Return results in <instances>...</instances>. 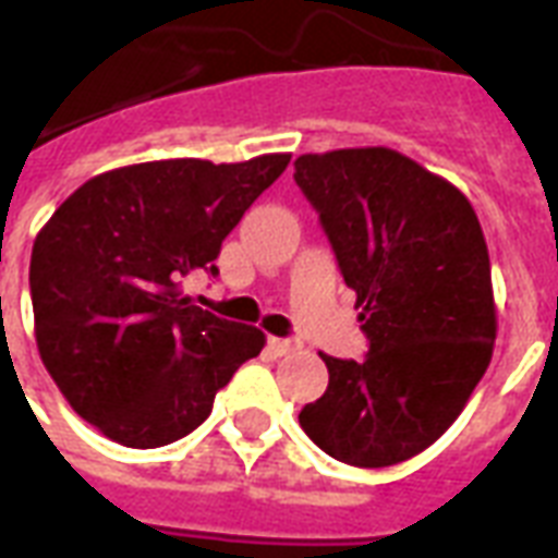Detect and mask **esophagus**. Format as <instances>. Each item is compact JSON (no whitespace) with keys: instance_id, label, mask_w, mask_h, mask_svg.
Returning a JSON list of instances; mask_svg holds the SVG:
<instances>
[{"instance_id":"1","label":"esophagus","mask_w":558,"mask_h":558,"mask_svg":"<svg viewBox=\"0 0 558 558\" xmlns=\"http://www.w3.org/2000/svg\"><path fill=\"white\" fill-rule=\"evenodd\" d=\"M269 351L275 356H287L292 351H298L295 339H280V336H269Z\"/></svg>"}]
</instances>
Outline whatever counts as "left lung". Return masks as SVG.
Listing matches in <instances>:
<instances>
[{
  "mask_svg": "<svg viewBox=\"0 0 558 558\" xmlns=\"http://www.w3.org/2000/svg\"><path fill=\"white\" fill-rule=\"evenodd\" d=\"M368 336V356L322 354L330 380L298 421L356 468L427 450L465 410L497 336L492 263L471 202L386 146L295 160Z\"/></svg>",
  "mask_w": 558,
  "mask_h": 558,
  "instance_id": "left-lung-1",
  "label": "left lung"
}]
</instances>
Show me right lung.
I'll list each match as a JSON object with an SVG mask.
<instances>
[{
	"instance_id": "add662e5",
	"label": "right lung",
	"mask_w": 558,
	"mask_h": 558,
	"mask_svg": "<svg viewBox=\"0 0 558 558\" xmlns=\"http://www.w3.org/2000/svg\"><path fill=\"white\" fill-rule=\"evenodd\" d=\"M289 155L119 166L81 184L32 251L37 351L81 418L125 448L193 433L216 392L266 345L260 327L195 307L184 278L210 269Z\"/></svg>"
}]
</instances>
